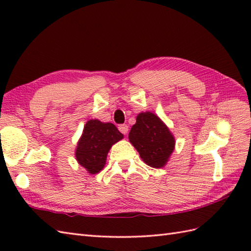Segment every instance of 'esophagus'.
<instances>
[{
  "mask_svg": "<svg viewBox=\"0 0 251 251\" xmlns=\"http://www.w3.org/2000/svg\"><path fill=\"white\" fill-rule=\"evenodd\" d=\"M119 129H120L122 134L127 135V132H128V126H127L126 124H122V125L119 126Z\"/></svg>",
  "mask_w": 251,
  "mask_h": 251,
  "instance_id": "1",
  "label": "esophagus"
}]
</instances>
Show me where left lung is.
<instances>
[{"instance_id": "obj_1", "label": "left lung", "mask_w": 251, "mask_h": 251, "mask_svg": "<svg viewBox=\"0 0 251 251\" xmlns=\"http://www.w3.org/2000/svg\"><path fill=\"white\" fill-rule=\"evenodd\" d=\"M129 131V141L140 157L153 168L164 167L175 149V138L163 121L151 112L137 115Z\"/></svg>"}]
</instances>
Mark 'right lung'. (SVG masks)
Instances as JSON below:
<instances>
[{"label":"right lung","mask_w":251,"mask_h":251,"mask_svg":"<svg viewBox=\"0 0 251 251\" xmlns=\"http://www.w3.org/2000/svg\"><path fill=\"white\" fill-rule=\"evenodd\" d=\"M124 136L112 123L89 120L84 126L83 134L77 142L75 157L77 163L88 174H98L105 165L111 147Z\"/></svg>","instance_id":"add662e5"}]
</instances>
